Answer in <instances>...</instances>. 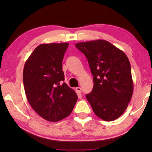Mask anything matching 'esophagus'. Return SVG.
I'll list each match as a JSON object with an SVG mask.
<instances>
[{
    "mask_svg": "<svg viewBox=\"0 0 152 152\" xmlns=\"http://www.w3.org/2000/svg\"><path fill=\"white\" fill-rule=\"evenodd\" d=\"M76 91L78 92V93H81V87H77V88H76Z\"/></svg>",
    "mask_w": 152,
    "mask_h": 152,
    "instance_id": "obj_1",
    "label": "esophagus"
}]
</instances>
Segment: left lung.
I'll list each match as a JSON object with an SVG mask.
<instances>
[{
    "instance_id": "obj_1",
    "label": "left lung",
    "mask_w": 152,
    "mask_h": 152,
    "mask_svg": "<svg viewBox=\"0 0 152 152\" xmlns=\"http://www.w3.org/2000/svg\"><path fill=\"white\" fill-rule=\"evenodd\" d=\"M86 56L94 76V88L86 97L97 116L111 121L121 116L133 94L129 60L126 55L105 40L78 43Z\"/></svg>"
}]
</instances>
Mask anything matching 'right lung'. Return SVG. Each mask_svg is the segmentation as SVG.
<instances>
[{
    "label": "right lung",
    "mask_w": 152,
    "mask_h": 152,
    "mask_svg": "<svg viewBox=\"0 0 152 152\" xmlns=\"http://www.w3.org/2000/svg\"><path fill=\"white\" fill-rule=\"evenodd\" d=\"M68 46V43L39 45L24 66L23 80L28 101L48 121L64 119L77 102L76 92L64 83L62 61Z\"/></svg>",
    "instance_id": "right-lung-1"
}]
</instances>
